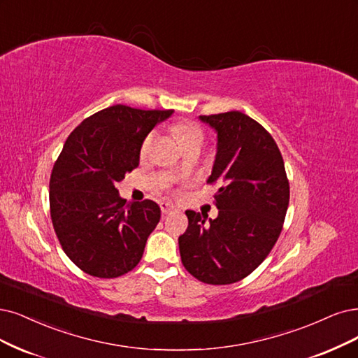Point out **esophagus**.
Masks as SVG:
<instances>
[{
	"label": "esophagus",
	"instance_id": "obj_1",
	"mask_svg": "<svg viewBox=\"0 0 358 358\" xmlns=\"http://www.w3.org/2000/svg\"><path fill=\"white\" fill-rule=\"evenodd\" d=\"M161 209H162V214H171V213H174V210L177 209L174 205H172L171 202H166V201H164V202H161Z\"/></svg>",
	"mask_w": 358,
	"mask_h": 358
}]
</instances>
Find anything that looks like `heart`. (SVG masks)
I'll use <instances>...</instances> for the list:
<instances>
[{
	"instance_id": "b5f03b06",
	"label": "heart",
	"mask_w": 358,
	"mask_h": 358,
	"mask_svg": "<svg viewBox=\"0 0 358 358\" xmlns=\"http://www.w3.org/2000/svg\"><path fill=\"white\" fill-rule=\"evenodd\" d=\"M176 137L180 141V144H184L186 141L193 140V138H203V132L199 127L194 124H181L176 128ZM153 138H155V132H149V134L144 137V140L141 143V148H140L141 156L148 155Z\"/></svg>"
}]
</instances>
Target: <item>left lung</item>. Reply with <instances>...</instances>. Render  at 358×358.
<instances>
[{"instance_id": "left-lung-1", "label": "left lung", "mask_w": 358, "mask_h": 358, "mask_svg": "<svg viewBox=\"0 0 358 358\" xmlns=\"http://www.w3.org/2000/svg\"><path fill=\"white\" fill-rule=\"evenodd\" d=\"M217 131V155L208 182L218 217L186 210L189 227L178 237L182 266L208 285L236 283L267 258L283 227L289 181L282 153L270 132L233 110L199 116Z\"/></svg>"}]
</instances>
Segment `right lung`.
Segmentation results:
<instances>
[{"mask_svg":"<svg viewBox=\"0 0 358 358\" xmlns=\"http://www.w3.org/2000/svg\"><path fill=\"white\" fill-rule=\"evenodd\" d=\"M172 113L116 104L66 140L50 178V214L64 254L87 274L113 279L140 262L161 208L128 203L115 186L138 166L144 137Z\"/></svg>","mask_w":358,"mask_h":358,"instance_id":"obj_1","label":"right lung"}]
</instances>
